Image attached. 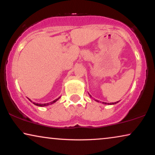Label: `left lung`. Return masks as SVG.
I'll return each mask as SVG.
<instances>
[{
	"label": "left lung",
	"mask_w": 155,
	"mask_h": 155,
	"mask_svg": "<svg viewBox=\"0 0 155 155\" xmlns=\"http://www.w3.org/2000/svg\"><path fill=\"white\" fill-rule=\"evenodd\" d=\"M89 96H90V97H91V95H90L89 94ZM96 101H97V100H96ZM119 102V101H117V102H114V103H110V104H109V103H106V102H103V104H110V105H111V104H117V103H118Z\"/></svg>",
	"instance_id": "left-lung-1"
}]
</instances>
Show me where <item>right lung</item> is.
Wrapping results in <instances>:
<instances>
[{"label": "right lung", "mask_w": 155, "mask_h": 155, "mask_svg": "<svg viewBox=\"0 0 155 155\" xmlns=\"http://www.w3.org/2000/svg\"><path fill=\"white\" fill-rule=\"evenodd\" d=\"M60 97H58V99H55V100H54L53 101H51V102H49V103H46V104H38V103H35V102H33V104H35V105H36V106H38V107H46V106H48V105H50V104H54V103H55L56 102V101H58V99H60ZM29 101H31V102H32V101L31 100V99H29Z\"/></svg>", "instance_id": "1"}]
</instances>
